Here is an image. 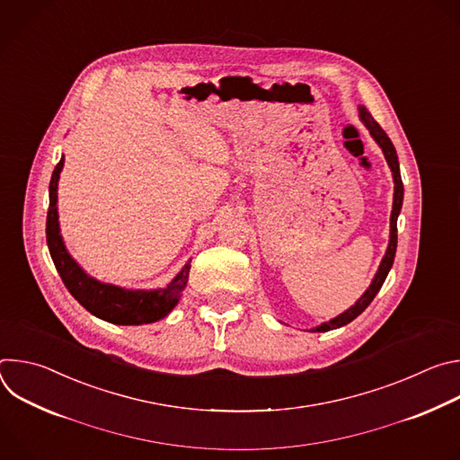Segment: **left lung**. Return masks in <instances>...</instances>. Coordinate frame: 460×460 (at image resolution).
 <instances>
[{
	"mask_svg": "<svg viewBox=\"0 0 460 460\" xmlns=\"http://www.w3.org/2000/svg\"><path fill=\"white\" fill-rule=\"evenodd\" d=\"M360 119L364 121V125L369 128L371 137L375 138V142L380 146L387 165L391 167L393 172V181H395V196H393V211H391V231H389V245L387 251L380 261V268L371 282V286L367 288V291L357 300L355 305H351L348 311H344L342 314H339L337 318L330 320V322H323L322 325L314 327L313 332H332L337 330V327H342L346 323H349L351 320H355L369 304L371 300L376 296V293L380 291L391 266H393V260H395V252H397V217L401 213L402 208V199H404V185H402V178H401V167H399V158H397V151L393 147L391 140L387 138V135L384 133V128L375 121V118L367 112L366 107H360Z\"/></svg>",
	"mask_w": 460,
	"mask_h": 460,
	"instance_id": "left-lung-1",
	"label": "left lung"
}]
</instances>
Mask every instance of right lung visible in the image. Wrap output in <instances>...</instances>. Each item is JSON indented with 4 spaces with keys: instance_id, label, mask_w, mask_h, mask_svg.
I'll use <instances>...</instances> for the list:
<instances>
[{
    "instance_id": "1",
    "label": "right lung",
    "mask_w": 460,
    "mask_h": 460,
    "mask_svg": "<svg viewBox=\"0 0 460 460\" xmlns=\"http://www.w3.org/2000/svg\"><path fill=\"white\" fill-rule=\"evenodd\" d=\"M63 156L58 162L50 185H49V213H47V245L54 266L69 293L94 316L119 325H140L151 323L165 314L178 304L180 293L187 286L190 261L176 275L167 289L156 291H130L111 284H102L85 275L63 245L58 224V180L63 169Z\"/></svg>"
}]
</instances>
